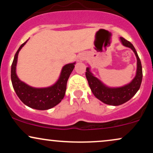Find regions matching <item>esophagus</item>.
<instances>
[{"instance_id": "esophagus-1", "label": "esophagus", "mask_w": 153, "mask_h": 153, "mask_svg": "<svg viewBox=\"0 0 153 153\" xmlns=\"http://www.w3.org/2000/svg\"><path fill=\"white\" fill-rule=\"evenodd\" d=\"M85 57L84 54H79V55L78 56V58H77V59H78V62H82V61H83L84 59H85Z\"/></svg>"}]
</instances>
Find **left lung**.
<instances>
[{
  "label": "left lung",
  "instance_id": "1",
  "mask_svg": "<svg viewBox=\"0 0 153 153\" xmlns=\"http://www.w3.org/2000/svg\"><path fill=\"white\" fill-rule=\"evenodd\" d=\"M119 40L123 46L130 48L137 57L136 75L130 82L121 87H108L94 76L91 72L90 67H88L85 72V76L88 82V85L94 96L103 103L111 106L122 105L130 100L140 89L143 80L142 64L134 46L131 42L123 37L119 38Z\"/></svg>",
  "mask_w": 153,
  "mask_h": 153
}]
</instances>
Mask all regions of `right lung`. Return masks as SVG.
<instances>
[{"instance_id":"add662e5","label":"right lung","mask_w":153,"mask_h":153,"mask_svg":"<svg viewBox=\"0 0 153 153\" xmlns=\"http://www.w3.org/2000/svg\"><path fill=\"white\" fill-rule=\"evenodd\" d=\"M28 40L21 45L14 56L10 72L12 85L19 99L27 106L37 110L50 109L60 103L64 98L67 82L70 75L74 69L75 62L63 66L58 80L51 86L47 88L31 87L22 81L16 74L19 52L26 45Z\"/></svg>"}]
</instances>
